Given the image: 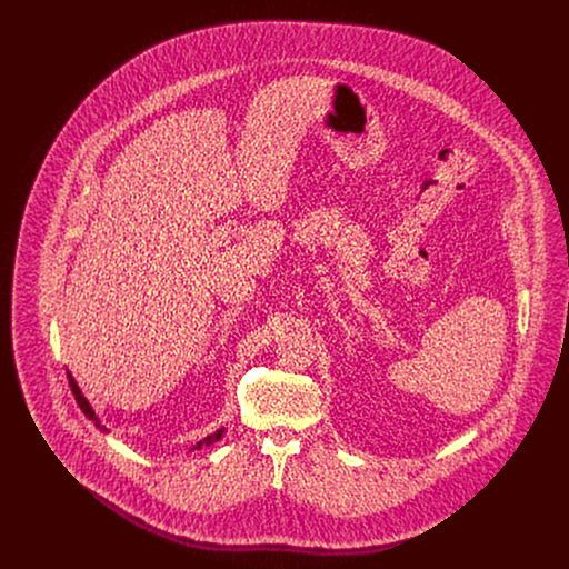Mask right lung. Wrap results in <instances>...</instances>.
I'll return each mask as SVG.
<instances>
[{"label":"right lung","instance_id":"obj_1","mask_svg":"<svg viewBox=\"0 0 569 569\" xmlns=\"http://www.w3.org/2000/svg\"><path fill=\"white\" fill-rule=\"evenodd\" d=\"M68 381H70V388H72V395H74V399H77V403H79V407H81L82 413H84V416H87V418H91V420H96V427H100V422H98V418H96V413H93V409H91V407H89V403H87V399H84V397H82L81 390H79V386H77V381H74V379H72V376H70V373H68ZM102 429H104V427H102ZM221 433H223V429H221V431H217L216 435H211V437H207V439H204V441H198V446H196V448H200V446H202V443H207V446H209V443H213V441H216V439H219V437H221Z\"/></svg>","mask_w":569,"mask_h":569}]
</instances>
